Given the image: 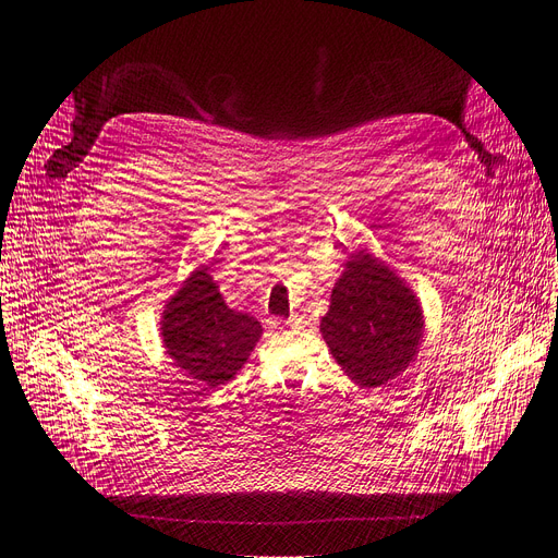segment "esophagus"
I'll return each mask as SVG.
<instances>
[{
    "instance_id": "esophagus-1",
    "label": "esophagus",
    "mask_w": 558,
    "mask_h": 558,
    "mask_svg": "<svg viewBox=\"0 0 558 558\" xmlns=\"http://www.w3.org/2000/svg\"><path fill=\"white\" fill-rule=\"evenodd\" d=\"M271 324H274V328H289L291 324H294V320H282V318H274Z\"/></svg>"
}]
</instances>
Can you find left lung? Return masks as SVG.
Segmentation results:
<instances>
[{
	"mask_svg": "<svg viewBox=\"0 0 558 558\" xmlns=\"http://www.w3.org/2000/svg\"><path fill=\"white\" fill-rule=\"evenodd\" d=\"M320 332L345 375L375 389L416 357L423 312L412 289L362 251L345 259Z\"/></svg>",
	"mask_w": 558,
	"mask_h": 558,
	"instance_id": "left-lung-1",
	"label": "left lung"
}]
</instances>
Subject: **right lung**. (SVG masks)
<instances>
[{"label": "right lung", "mask_w": 558, "mask_h": 558, "mask_svg": "<svg viewBox=\"0 0 558 558\" xmlns=\"http://www.w3.org/2000/svg\"><path fill=\"white\" fill-rule=\"evenodd\" d=\"M208 269L194 271L165 310L167 353L198 385L219 387L248 360L262 326L248 314L230 310Z\"/></svg>", "instance_id": "add662e5"}]
</instances>
